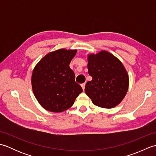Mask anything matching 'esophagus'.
Masks as SVG:
<instances>
[{
  "label": "esophagus",
  "instance_id": "1",
  "mask_svg": "<svg viewBox=\"0 0 156 156\" xmlns=\"http://www.w3.org/2000/svg\"><path fill=\"white\" fill-rule=\"evenodd\" d=\"M85 85H86L85 83H83V84H81V87H82V89H83V90H84V88H85Z\"/></svg>",
  "mask_w": 156,
  "mask_h": 156
}]
</instances>
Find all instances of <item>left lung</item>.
<instances>
[{"instance_id": "1", "label": "left lung", "mask_w": 156, "mask_h": 156, "mask_svg": "<svg viewBox=\"0 0 156 156\" xmlns=\"http://www.w3.org/2000/svg\"><path fill=\"white\" fill-rule=\"evenodd\" d=\"M88 74L92 77L87 82L85 92L97 107H115L128 91V73L119 59L107 51L88 54Z\"/></svg>"}]
</instances>
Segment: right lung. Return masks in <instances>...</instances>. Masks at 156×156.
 <instances>
[{
	"mask_svg": "<svg viewBox=\"0 0 156 156\" xmlns=\"http://www.w3.org/2000/svg\"><path fill=\"white\" fill-rule=\"evenodd\" d=\"M76 49H59L51 51L35 65L31 75L35 97L41 107L53 112H62L74 105L82 88L75 82L69 66Z\"/></svg>",
	"mask_w": 156,
	"mask_h": 156,
	"instance_id": "right-lung-1",
	"label": "right lung"
}]
</instances>
